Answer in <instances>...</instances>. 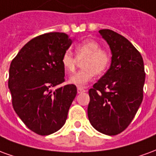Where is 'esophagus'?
I'll return each instance as SVG.
<instances>
[{
    "label": "esophagus",
    "mask_w": 156,
    "mask_h": 156,
    "mask_svg": "<svg viewBox=\"0 0 156 156\" xmlns=\"http://www.w3.org/2000/svg\"><path fill=\"white\" fill-rule=\"evenodd\" d=\"M84 92H86V90H85L84 88H82V87H78V94H81V93H84Z\"/></svg>",
    "instance_id": "esophagus-1"
}]
</instances>
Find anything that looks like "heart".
<instances>
[{
  "label": "heart",
  "mask_w": 156,
  "mask_h": 156,
  "mask_svg": "<svg viewBox=\"0 0 156 156\" xmlns=\"http://www.w3.org/2000/svg\"><path fill=\"white\" fill-rule=\"evenodd\" d=\"M76 57L69 50L65 51L62 58V64L67 73H73L78 67L79 61L82 62L83 69L69 78L72 84L83 87L94 78L95 74H102L108 68L110 63V55L102 49L100 44L96 41L88 40L80 42L75 46Z\"/></svg>",
  "instance_id": "b5f03b06"
}]
</instances>
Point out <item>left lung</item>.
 I'll list each match as a JSON object with an SVG mask.
<instances>
[{
  "label": "left lung",
  "mask_w": 156,
  "mask_h": 156,
  "mask_svg": "<svg viewBox=\"0 0 156 156\" xmlns=\"http://www.w3.org/2000/svg\"><path fill=\"white\" fill-rule=\"evenodd\" d=\"M98 32L111 49V65L88 90V116L98 132L116 135L129 125L143 100L144 61L124 37L109 29Z\"/></svg>",
  "instance_id": "obj_1"
}]
</instances>
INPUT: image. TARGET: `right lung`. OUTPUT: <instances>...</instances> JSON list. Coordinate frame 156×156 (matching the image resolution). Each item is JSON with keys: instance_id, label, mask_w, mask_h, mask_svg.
<instances>
[{"instance_id": "add662e5", "label": "right lung", "mask_w": 156, "mask_h": 156, "mask_svg": "<svg viewBox=\"0 0 156 156\" xmlns=\"http://www.w3.org/2000/svg\"><path fill=\"white\" fill-rule=\"evenodd\" d=\"M72 39L63 32L36 37L20 50L11 62L8 87L12 106L26 126L40 135H48L64 125L77 88L65 81L62 58Z\"/></svg>"}]
</instances>
